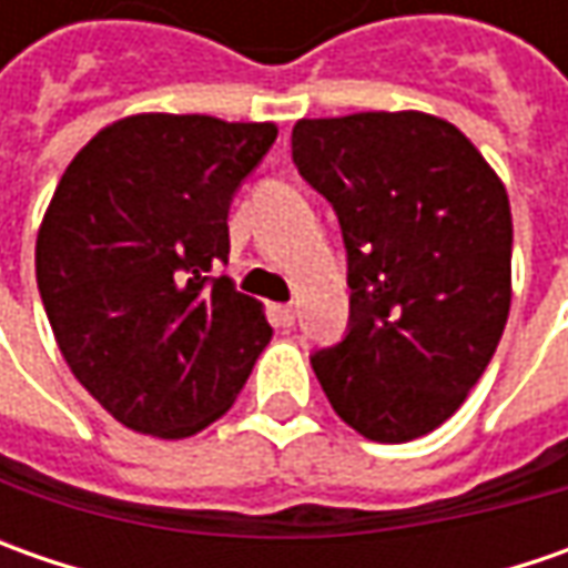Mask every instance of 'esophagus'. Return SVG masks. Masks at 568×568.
<instances>
[{"label":"esophagus","mask_w":568,"mask_h":568,"mask_svg":"<svg viewBox=\"0 0 568 568\" xmlns=\"http://www.w3.org/2000/svg\"><path fill=\"white\" fill-rule=\"evenodd\" d=\"M274 322H277L281 328H291L296 322V310L294 306H274Z\"/></svg>","instance_id":"34e87169"}]
</instances>
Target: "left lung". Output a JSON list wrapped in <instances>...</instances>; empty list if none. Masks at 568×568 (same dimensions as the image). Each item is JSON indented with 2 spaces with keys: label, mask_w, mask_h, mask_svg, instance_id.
<instances>
[{
  "label": "left lung",
  "mask_w": 568,
  "mask_h": 568,
  "mask_svg": "<svg viewBox=\"0 0 568 568\" xmlns=\"http://www.w3.org/2000/svg\"><path fill=\"white\" fill-rule=\"evenodd\" d=\"M300 176L335 207L351 318L310 361L373 443H410L462 407L513 303L509 195L480 151L426 113L300 120Z\"/></svg>",
  "instance_id": "8db88e82"
}]
</instances>
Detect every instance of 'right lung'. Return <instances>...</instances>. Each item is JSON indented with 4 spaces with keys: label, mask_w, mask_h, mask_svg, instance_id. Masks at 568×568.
<instances>
[{
    "label": "right lung",
    "mask_w": 568,
    "mask_h": 568,
    "mask_svg": "<svg viewBox=\"0 0 568 568\" xmlns=\"http://www.w3.org/2000/svg\"><path fill=\"white\" fill-rule=\"evenodd\" d=\"M274 139L272 122L142 113L65 166L37 233V287L69 369L122 426L205 429L272 341L217 265L230 202Z\"/></svg>",
    "instance_id": "add662e5"
}]
</instances>
